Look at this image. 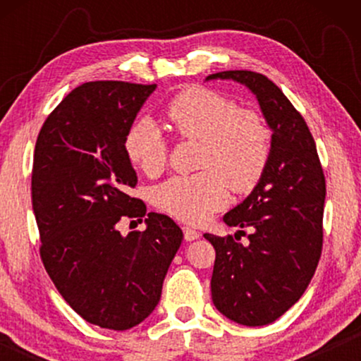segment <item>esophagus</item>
Returning a JSON list of instances; mask_svg holds the SVG:
<instances>
[{"instance_id": "1", "label": "esophagus", "mask_w": 361, "mask_h": 361, "mask_svg": "<svg viewBox=\"0 0 361 361\" xmlns=\"http://www.w3.org/2000/svg\"><path fill=\"white\" fill-rule=\"evenodd\" d=\"M184 238H185V241H194V240H197L200 236V233L197 230H194V228H190V226H184Z\"/></svg>"}]
</instances>
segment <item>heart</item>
Listing matches in <instances>:
<instances>
[{
	"instance_id": "heart-1",
	"label": "heart",
	"mask_w": 361,
	"mask_h": 361,
	"mask_svg": "<svg viewBox=\"0 0 361 361\" xmlns=\"http://www.w3.org/2000/svg\"><path fill=\"white\" fill-rule=\"evenodd\" d=\"M166 118L180 140L200 141L197 174L174 176L154 187V207L187 224H202L225 205L228 187L248 194L263 179L273 152V131L258 111L205 87L180 92L166 106ZM126 159L142 174L166 169L169 146L149 120L130 126L123 140Z\"/></svg>"
}]
</instances>
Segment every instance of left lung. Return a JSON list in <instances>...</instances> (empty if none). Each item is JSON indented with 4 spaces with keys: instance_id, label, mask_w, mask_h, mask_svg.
Segmentation results:
<instances>
[{
    "instance_id": "obj_1",
    "label": "left lung",
    "mask_w": 361,
    "mask_h": 361,
    "mask_svg": "<svg viewBox=\"0 0 361 361\" xmlns=\"http://www.w3.org/2000/svg\"><path fill=\"white\" fill-rule=\"evenodd\" d=\"M258 98L273 130V152L255 190L225 214L230 226L250 228V243L204 236L215 248L212 300L233 322L258 327L279 319L300 299L317 269L324 243L325 177L307 123L263 73L225 71ZM243 233V230L240 231Z\"/></svg>"
}]
</instances>
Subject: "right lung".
Masks as SVG:
<instances>
[{"instance_id":"obj_1","label":"right lung","mask_w":361,"mask_h":361,"mask_svg":"<svg viewBox=\"0 0 361 361\" xmlns=\"http://www.w3.org/2000/svg\"><path fill=\"white\" fill-rule=\"evenodd\" d=\"M156 88L97 80L73 88L37 135L31 194L39 255L59 293L87 322L128 330L159 302L182 230L147 214V228L121 236L123 219L146 215L123 140Z\"/></svg>"}]
</instances>
